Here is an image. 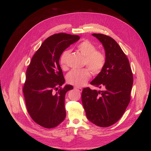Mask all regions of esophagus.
Instances as JSON below:
<instances>
[{"label": "esophagus", "instance_id": "esophagus-1", "mask_svg": "<svg viewBox=\"0 0 151 151\" xmlns=\"http://www.w3.org/2000/svg\"><path fill=\"white\" fill-rule=\"evenodd\" d=\"M74 88H75V90H78V91H79V92H82V89L81 88H80V87H74Z\"/></svg>", "mask_w": 151, "mask_h": 151}]
</instances>
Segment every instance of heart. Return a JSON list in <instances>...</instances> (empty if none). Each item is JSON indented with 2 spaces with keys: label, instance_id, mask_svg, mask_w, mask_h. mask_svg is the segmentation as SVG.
Returning a JSON list of instances; mask_svg holds the SVG:
<instances>
[{
  "label": "heart",
  "instance_id": "b5f03b06",
  "mask_svg": "<svg viewBox=\"0 0 151 151\" xmlns=\"http://www.w3.org/2000/svg\"><path fill=\"white\" fill-rule=\"evenodd\" d=\"M78 51L84 56L83 64L87 65L93 74L99 73L103 69L106 63L104 53L96 50L95 45L88 40L82 41L77 45ZM69 51H64L61 56L60 63L62 68L66 67V60ZM91 73L88 68L73 69L66 76V80L70 84L81 87L85 85L90 78Z\"/></svg>",
  "mask_w": 151,
  "mask_h": 151
}]
</instances>
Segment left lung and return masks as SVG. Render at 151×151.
<instances>
[{
	"mask_svg": "<svg viewBox=\"0 0 151 151\" xmlns=\"http://www.w3.org/2000/svg\"><path fill=\"white\" fill-rule=\"evenodd\" d=\"M92 35L103 45L106 63L90 84L104 90L84 88L82 102L90 121L97 126L107 127L122 117L130 103L133 76L128 58L113 38L100 33Z\"/></svg>",
	"mask_w": 151,
	"mask_h": 151,
	"instance_id": "obj_1",
	"label": "left lung"
}]
</instances>
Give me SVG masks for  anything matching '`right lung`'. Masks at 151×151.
I'll return each instance as SVG.
<instances>
[{
    "mask_svg": "<svg viewBox=\"0 0 151 151\" xmlns=\"http://www.w3.org/2000/svg\"><path fill=\"white\" fill-rule=\"evenodd\" d=\"M79 39L78 35L64 33L48 37L27 68L23 88L27 110L32 119L43 127L54 128L65 119V95L73 87L70 85L61 87L65 80L59 60L63 52ZM58 88H60L58 91Z\"/></svg>",
    "mask_w": 151,
    "mask_h": 151,
    "instance_id": "obj_1",
    "label": "right lung"
}]
</instances>
